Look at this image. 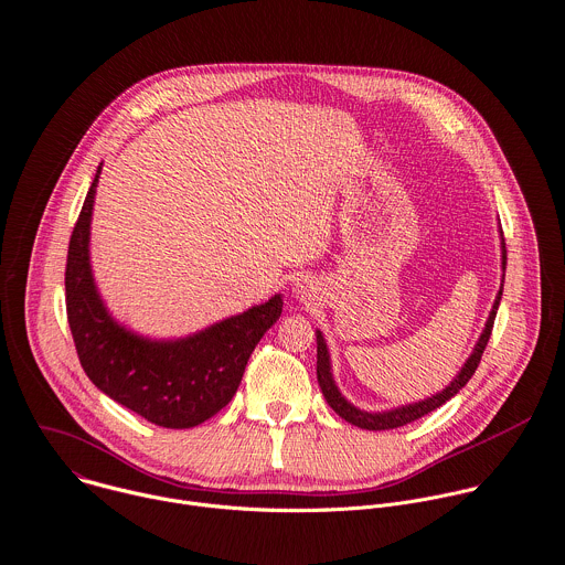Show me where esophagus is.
Wrapping results in <instances>:
<instances>
[{
	"label": "esophagus",
	"mask_w": 565,
	"mask_h": 565,
	"mask_svg": "<svg viewBox=\"0 0 565 565\" xmlns=\"http://www.w3.org/2000/svg\"><path fill=\"white\" fill-rule=\"evenodd\" d=\"M317 295V288H315V281L308 279V277H301L292 284V297L301 303H310Z\"/></svg>",
	"instance_id": "esophagus-1"
}]
</instances>
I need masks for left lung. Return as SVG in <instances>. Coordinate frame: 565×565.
<instances>
[{"mask_svg":"<svg viewBox=\"0 0 565 565\" xmlns=\"http://www.w3.org/2000/svg\"><path fill=\"white\" fill-rule=\"evenodd\" d=\"M499 237H501V286H499V292L494 297V303H492V310L486 319V326L470 352V356L466 359V363L461 365V370L457 372V377L444 388L439 391L437 395L433 397H426L422 402H415V404H406V406H397V408H391V411H380V413H367V411H361L356 406H352L343 395L341 391L337 388L334 384V377H332V363H330V352H328V343L321 334V330H317V382H319V388L328 402V406L341 417L345 419L348 424L356 426V428H363V430H393V428H399V426H406L433 411H437L439 406H444L448 399H452L475 374L479 361H481V354L488 345V339H490V332H492V323H494V317H497V310H499V303H501V295H503V279H505V244H503V233H501V224H499Z\"/></svg>","mask_w":565,"mask_h":565,"instance_id":"obj_1","label":"left lung"}]
</instances>
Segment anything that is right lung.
<instances>
[{"instance_id": "right-lung-1", "label": "right lung", "mask_w": 565, "mask_h": 565, "mask_svg": "<svg viewBox=\"0 0 565 565\" xmlns=\"http://www.w3.org/2000/svg\"><path fill=\"white\" fill-rule=\"evenodd\" d=\"M102 163L71 235L66 312L88 380L113 402L161 428H193L237 393L264 332L281 317V295L177 339H150L106 308L90 266V222Z\"/></svg>"}]
</instances>
